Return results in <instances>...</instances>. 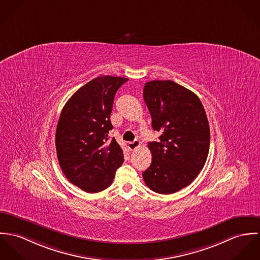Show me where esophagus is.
<instances>
[{"label":"esophagus","instance_id":"34e87169","mask_svg":"<svg viewBox=\"0 0 260 260\" xmlns=\"http://www.w3.org/2000/svg\"><path fill=\"white\" fill-rule=\"evenodd\" d=\"M127 145H128V148H129L131 150H135V149H137V148H139V147L141 146V142L138 141V140H136V141H134V142L128 143Z\"/></svg>","mask_w":260,"mask_h":260}]
</instances>
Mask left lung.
<instances>
[{
  "label": "left lung",
  "instance_id": "obj_1",
  "mask_svg": "<svg viewBox=\"0 0 260 260\" xmlns=\"http://www.w3.org/2000/svg\"><path fill=\"white\" fill-rule=\"evenodd\" d=\"M151 125L161 135L148 144L152 160L143 173L154 192L174 193L189 185L207 158L210 131L199 96L173 81H151L144 87Z\"/></svg>",
  "mask_w": 260,
  "mask_h": 260
}]
</instances>
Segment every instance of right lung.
<instances>
[{
    "instance_id": "add662e5",
    "label": "right lung",
    "mask_w": 260,
    "mask_h": 260,
    "mask_svg": "<svg viewBox=\"0 0 260 260\" xmlns=\"http://www.w3.org/2000/svg\"><path fill=\"white\" fill-rule=\"evenodd\" d=\"M128 79L102 76L79 88L61 110L56 131L58 164L66 177L84 191L108 188L123 162L111 114L116 90Z\"/></svg>"
}]
</instances>
